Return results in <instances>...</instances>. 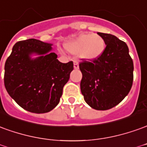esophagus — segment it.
Instances as JSON below:
<instances>
[{
  "label": "esophagus",
  "instance_id": "esophagus-1",
  "mask_svg": "<svg viewBox=\"0 0 147 147\" xmlns=\"http://www.w3.org/2000/svg\"><path fill=\"white\" fill-rule=\"evenodd\" d=\"M74 68H75V69H78V68H79V63L76 62V61L74 62Z\"/></svg>",
  "mask_w": 147,
  "mask_h": 147
}]
</instances>
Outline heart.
<instances>
[{"mask_svg": "<svg viewBox=\"0 0 147 147\" xmlns=\"http://www.w3.org/2000/svg\"><path fill=\"white\" fill-rule=\"evenodd\" d=\"M65 49L74 56H80L86 60H94L102 56L106 43L99 35L85 33L67 42Z\"/></svg>", "mask_w": 147, "mask_h": 147, "instance_id": "1", "label": "heart"}]
</instances>
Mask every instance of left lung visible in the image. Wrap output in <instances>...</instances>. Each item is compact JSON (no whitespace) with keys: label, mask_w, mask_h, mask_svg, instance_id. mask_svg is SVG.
<instances>
[{"label":"left lung","mask_w":147,"mask_h":147,"mask_svg":"<svg viewBox=\"0 0 147 147\" xmlns=\"http://www.w3.org/2000/svg\"><path fill=\"white\" fill-rule=\"evenodd\" d=\"M106 43L99 58L80 63V90L93 109L105 111L118 105L131 91L134 64L125 42L111 34L98 32Z\"/></svg>","instance_id":"obj_1"}]
</instances>
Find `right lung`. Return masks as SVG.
Here are the masks:
<instances>
[{
  "mask_svg": "<svg viewBox=\"0 0 147 147\" xmlns=\"http://www.w3.org/2000/svg\"><path fill=\"white\" fill-rule=\"evenodd\" d=\"M52 45L36 39L19 41L6 59V91L28 111L42 114L55 108L73 70L72 61L63 63L56 59ZM32 54L41 56L32 59Z\"/></svg>",
  "mask_w": 147,
  "mask_h": 147,
  "instance_id": "add662e5",
  "label": "right lung"
}]
</instances>
